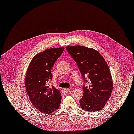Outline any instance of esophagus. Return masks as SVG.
<instances>
[{"mask_svg": "<svg viewBox=\"0 0 134 134\" xmlns=\"http://www.w3.org/2000/svg\"><path fill=\"white\" fill-rule=\"evenodd\" d=\"M71 91V89H69V88H63L62 89V92L63 93H67L70 92Z\"/></svg>", "mask_w": 134, "mask_h": 134, "instance_id": "esophagus-1", "label": "esophagus"}]
</instances>
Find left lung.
<instances>
[{
	"label": "left lung",
	"mask_w": 134,
	"mask_h": 134,
	"mask_svg": "<svg viewBox=\"0 0 134 134\" xmlns=\"http://www.w3.org/2000/svg\"><path fill=\"white\" fill-rule=\"evenodd\" d=\"M66 48L79 68L85 83L80 105L85 111L101 110L109 99L113 83L109 68L105 60L96 49L83 46H67ZM87 76L88 81L85 77Z\"/></svg>",
	"instance_id": "obj_1"
}]
</instances>
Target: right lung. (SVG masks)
Returning <instances> with one entry per match:
<instances>
[{
	"instance_id": "right-lung-1",
	"label": "right lung",
	"mask_w": 134,
	"mask_h": 134,
	"mask_svg": "<svg viewBox=\"0 0 134 134\" xmlns=\"http://www.w3.org/2000/svg\"><path fill=\"white\" fill-rule=\"evenodd\" d=\"M64 48H52L38 53L28 66L25 76V88L32 104L37 110L48 114L60 105L61 93L53 86H48L52 80L51 70Z\"/></svg>"
}]
</instances>
